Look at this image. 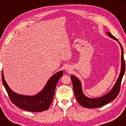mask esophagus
I'll use <instances>...</instances> for the list:
<instances>
[{
  "label": "esophagus",
  "instance_id": "1",
  "mask_svg": "<svg viewBox=\"0 0 126 126\" xmlns=\"http://www.w3.org/2000/svg\"><path fill=\"white\" fill-rule=\"evenodd\" d=\"M66 71H69V68H66Z\"/></svg>",
  "mask_w": 126,
  "mask_h": 126
}]
</instances>
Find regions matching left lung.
Instances as JSON below:
<instances>
[{
	"instance_id": "left-lung-1",
	"label": "left lung",
	"mask_w": 126,
	"mask_h": 126,
	"mask_svg": "<svg viewBox=\"0 0 126 126\" xmlns=\"http://www.w3.org/2000/svg\"><path fill=\"white\" fill-rule=\"evenodd\" d=\"M107 34L112 39L116 40L119 44L121 49V71L118 78L116 82L109 92L101 97L98 98H89L87 97L83 92L82 83L79 79L75 76L72 74L71 78L73 83L74 93L77 100L81 106L83 107L88 108H96L103 106L109 103L110 102L114 100L118 95L120 90V87L123 76L125 72V63L123 56V49L122 45L118 42V39L115 38L111 33L107 32Z\"/></svg>"
}]
</instances>
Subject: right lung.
Masks as SVG:
<instances>
[{
	"mask_svg": "<svg viewBox=\"0 0 126 126\" xmlns=\"http://www.w3.org/2000/svg\"><path fill=\"white\" fill-rule=\"evenodd\" d=\"M63 72L60 71L51 77L41 91L34 95H25L16 93L12 90L4 79L3 71L1 78L4 87L11 101L22 109L30 112H42L48 109L52 103L55 87Z\"/></svg>",
	"mask_w": 126,
	"mask_h": 126,
	"instance_id": "add662e5",
	"label": "right lung"
}]
</instances>
